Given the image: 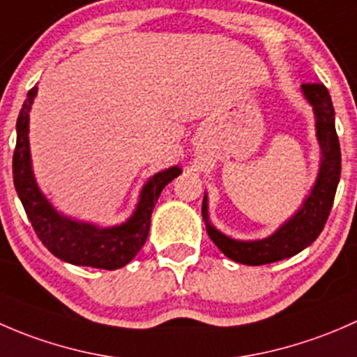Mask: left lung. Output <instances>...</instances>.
<instances>
[{
	"label": "left lung",
	"instance_id": "obj_1",
	"mask_svg": "<svg viewBox=\"0 0 357 357\" xmlns=\"http://www.w3.org/2000/svg\"><path fill=\"white\" fill-rule=\"evenodd\" d=\"M302 95L314 112L316 139L319 143V169L311 192L301 207L275 233L261 240H236L219 231L208 219L207 193L202 202V218L215 247L231 261L261 266L291 257L311 245L325 228L340 181V143L335 131V110L328 89L323 84H302Z\"/></svg>",
	"mask_w": 357,
	"mask_h": 357
}]
</instances>
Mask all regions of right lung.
<instances>
[{
  "mask_svg": "<svg viewBox=\"0 0 357 357\" xmlns=\"http://www.w3.org/2000/svg\"><path fill=\"white\" fill-rule=\"evenodd\" d=\"M38 86L27 93L17 119V146L13 152V185L22 202L25 214L43 245L55 257L74 266L114 269L122 268L135 259L145 245L150 231V218L158 197L167 183L181 174V167L172 165L153 174L143 185L138 204L131 218L115 226H98L79 221L53 207L39 190L34 178L29 146V112L32 109Z\"/></svg>",
  "mask_w": 357,
  "mask_h": 357,
  "instance_id": "obj_1",
  "label": "right lung"
}]
</instances>
